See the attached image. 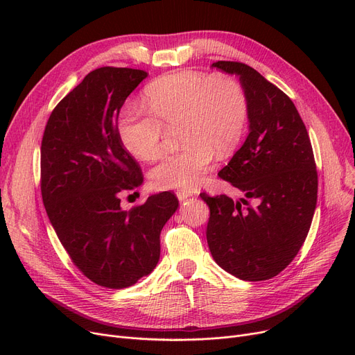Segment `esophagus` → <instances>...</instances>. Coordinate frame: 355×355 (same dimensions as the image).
Listing matches in <instances>:
<instances>
[{"instance_id":"esophagus-1","label":"esophagus","mask_w":355,"mask_h":355,"mask_svg":"<svg viewBox=\"0 0 355 355\" xmlns=\"http://www.w3.org/2000/svg\"><path fill=\"white\" fill-rule=\"evenodd\" d=\"M177 197H178L180 201H184V200H187L189 197H193V193L187 191V190H178L177 191Z\"/></svg>"}]
</instances>
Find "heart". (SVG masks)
<instances>
[{
	"label": "heart",
	"instance_id": "obj_1",
	"mask_svg": "<svg viewBox=\"0 0 355 355\" xmlns=\"http://www.w3.org/2000/svg\"><path fill=\"white\" fill-rule=\"evenodd\" d=\"M142 107L129 105L118 121L119 141L126 151L151 161L161 151L165 128L180 123L184 145L165 155L149 173L155 189L193 190L209 173L214 153L230 154L245 134L249 103L241 85L227 76H207L193 70L165 74L145 89Z\"/></svg>",
	"mask_w": 355,
	"mask_h": 355
}]
</instances>
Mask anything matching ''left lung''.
Segmentation results:
<instances>
[{
    "mask_svg": "<svg viewBox=\"0 0 355 355\" xmlns=\"http://www.w3.org/2000/svg\"><path fill=\"white\" fill-rule=\"evenodd\" d=\"M239 76L249 103V135L218 173L246 198L210 197L207 243L216 263L241 281H266L282 272L308 236L318 175L308 130L293 102L248 64H211Z\"/></svg>",
    "mask_w": 355,
    "mask_h": 355,
    "instance_id": "left-lung-1",
    "label": "left lung"
}]
</instances>
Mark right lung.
I'll return each mask as SVG.
<instances>
[{
  "instance_id": "add662e5",
  "label": "right lung",
  "mask_w": 355,
  "mask_h": 355,
  "mask_svg": "<svg viewBox=\"0 0 355 355\" xmlns=\"http://www.w3.org/2000/svg\"><path fill=\"white\" fill-rule=\"evenodd\" d=\"M148 76L138 69L90 71L54 107L42 141V196L73 263L109 289L132 286L159 260V234L178 209L164 191L125 211L119 194L142 184L118 135L126 98Z\"/></svg>"
}]
</instances>
